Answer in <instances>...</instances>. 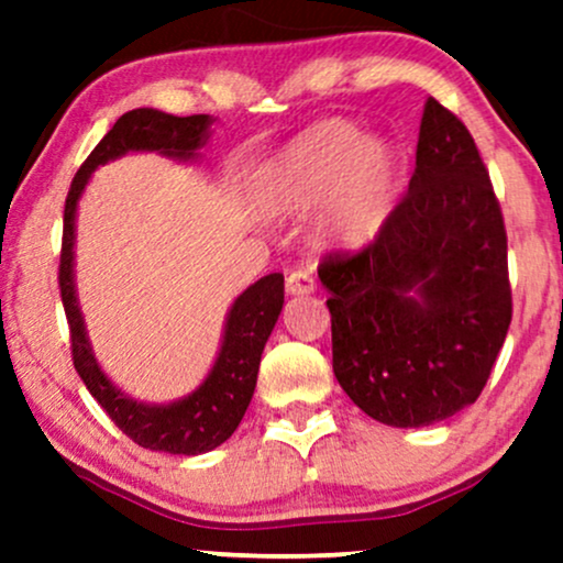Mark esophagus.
<instances>
[{
    "label": "esophagus",
    "mask_w": 563,
    "mask_h": 563,
    "mask_svg": "<svg viewBox=\"0 0 563 563\" xmlns=\"http://www.w3.org/2000/svg\"><path fill=\"white\" fill-rule=\"evenodd\" d=\"M286 290L290 296H307L314 290V275L307 269H294L286 277Z\"/></svg>",
    "instance_id": "obj_1"
}]
</instances>
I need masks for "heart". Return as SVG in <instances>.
Segmentation results:
<instances>
[{"instance_id":"1","label":"heart","mask_w":563,"mask_h":563,"mask_svg":"<svg viewBox=\"0 0 563 563\" xmlns=\"http://www.w3.org/2000/svg\"><path fill=\"white\" fill-rule=\"evenodd\" d=\"M256 196L277 214L314 209V235L357 251L386 230L405 190V161L391 140L367 137L346 119L303 129L260 166Z\"/></svg>"}]
</instances>
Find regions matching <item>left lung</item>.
I'll list each match as a JSON object with an SVG mask.
<instances>
[{
	"mask_svg": "<svg viewBox=\"0 0 563 563\" xmlns=\"http://www.w3.org/2000/svg\"><path fill=\"white\" fill-rule=\"evenodd\" d=\"M318 275L335 380L373 421L418 429L476 402L510 325L508 241L474 137L434 97L386 230Z\"/></svg>",
	"mask_w": 563,
	"mask_h": 563,
	"instance_id": "1",
	"label": "left lung"
}]
</instances>
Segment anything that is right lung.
Returning a JSON list of instances; mask_svg holds the SVG:
<instances>
[{
    "mask_svg": "<svg viewBox=\"0 0 563 563\" xmlns=\"http://www.w3.org/2000/svg\"><path fill=\"white\" fill-rule=\"evenodd\" d=\"M211 115H172L156 108H137L115 121L81 169L76 172L63 214V251H60V296L70 328L74 367L84 386L100 402L124 434L140 448L172 452V455H200L228 442L249 410L256 389L264 344L273 333L283 309V275H264L232 301L224 318L222 344L209 376L196 391L166 405L140 402L129 397L106 376L89 344L87 325L76 294L74 245H76V209L84 187L97 166H106L126 153H158L172 161H198L200 147L211 137Z\"/></svg>",
    "mask_w": 563,
    "mask_h": 563,
    "instance_id": "add662e5",
    "label": "right lung"
}]
</instances>
